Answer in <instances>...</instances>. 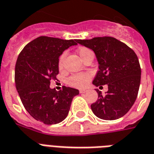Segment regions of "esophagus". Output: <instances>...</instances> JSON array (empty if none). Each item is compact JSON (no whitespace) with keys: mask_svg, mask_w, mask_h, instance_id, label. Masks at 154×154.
Here are the masks:
<instances>
[{"mask_svg":"<svg viewBox=\"0 0 154 154\" xmlns=\"http://www.w3.org/2000/svg\"><path fill=\"white\" fill-rule=\"evenodd\" d=\"M87 91H88V90H87V89H80V90H79V92H80V93H86V92H87Z\"/></svg>","mask_w":154,"mask_h":154,"instance_id":"obj_1","label":"esophagus"}]
</instances>
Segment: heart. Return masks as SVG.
Returning a JSON list of instances; mask_svg holds the SVG:
<instances>
[{
  "label": "heart",
  "mask_w": 154,
  "mask_h": 154,
  "mask_svg": "<svg viewBox=\"0 0 154 154\" xmlns=\"http://www.w3.org/2000/svg\"><path fill=\"white\" fill-rule=\"evenodd\" d=\"M79 55L83 61L87 57H88L90 54L92 53V51H91L90 49L87 48V47H79L78 49ZM66 56V52H64L60 55L59 59H58V67L60 69L63 68L64 63V58ZM91 78V75L89 72H83V73L75 74L73 75H71L70 78L68 79V83L71 86L75 87V88H84L88 82L90 81Z\"/></svg>",
  "instance_id": "heart-1"
}]
</instances>
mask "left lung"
<instances>
[{"instance_id":"8db88e82","label":"left lung","mask_w":154,"mask_h":154,"mask_svg":"<svg viewBox=\"0 0 154 154\" xmlns=\"http://www.w3.org/2000/svg\"><path fill=\"white\" fill-rule=\"evenodd\" d=\"M77 42L94 51L99 71L92 83L108 85L103 96L96 89L98 100L91 105L93 113L102 120H113L125 116L137 97L140 83L139 60L126 44L112 37H98Z\"/></svg>"}]
</instances>
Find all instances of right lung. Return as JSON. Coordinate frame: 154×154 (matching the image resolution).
<instances>
[{"label":"right lung","mask_w":154,"mask_h":154,"mask_svg":"<svg viewBox=\"0 0 154 154\" xmlns=\"http://www.w3.org/2000/svg\"><path fill=\"white\" fill-rule=\"evenodd\" d=\"M77 45V40L41 36L26 45L15 66V84L26 111L35 120L55 125L67 116L75 88H51V79L58 74V58L65 50Z\"/></svg>","instance_id":"obj_1"}]
</instances>
